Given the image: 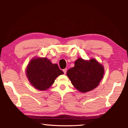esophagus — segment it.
<instances>
[{
    "label": "esophagus",
    "mask_w": 128,
    "mask_h": 128,
    "mask_svg": "<svg viewBox=\"0 0 128 128\" xmlns=\"http://www.w3.org/2000/svg\"><path fill=\"white\" fill-rule=\"evenodd\" d=\"M63 72H64V74H66V71H67V69L66 68V69H64L63 70Z\"/></svg>",
    "instance_id": "34e87169"
}]
</instances>
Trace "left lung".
<instances>
[{
  "instance_id": "8db88e82",
  "label": "left lung",
  "mask_w": 128,
  "mask_h": 128,
  "mask_svg": "<svg viewBox=\"0 0 128 128\" xmlns=\"http://www.w3.org/2000/svg\"><path fill=\"white\" fill-rule=\"evenodd\" d=\"M104 69L95 59L85 60L78 58L74 66L69 69L66 75L74 88L82 92L94 89L103 78Z\"/></svg>"
}]
</instances>
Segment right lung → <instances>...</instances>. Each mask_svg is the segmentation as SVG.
Instances as JSON below:
<instances>
[{
    "label": "right lung",
    "mask_w": 128,
    "mask_h": 128,
    "mask_svg": "<svg viewBox=\"0 0 128 128\" xmlns=\"http://www.w3.org/2000/svg\"><path fill=\"white\" fill-rule=\"evenodd\" d=\"M26 73L30 83L34 88L39 90H46L64 72L58 64H52L47 58H36L29 62Z\"/></svg>",
    "instance_id": "add662e5"
}]
</instances>
